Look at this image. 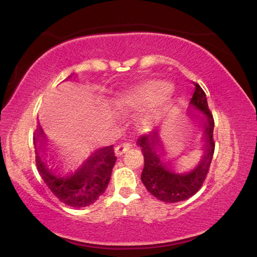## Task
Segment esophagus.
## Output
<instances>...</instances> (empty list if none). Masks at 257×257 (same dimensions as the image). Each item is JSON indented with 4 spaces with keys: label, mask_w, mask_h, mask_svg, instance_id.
I'll list each match as a JSON object with an SVG mask.
<instances>
[{
    "label": "esophagus",
    "mask_w": 257,
    "mask_h": 257,
    "mask_svg": "<svg viewBox=\"0 0 257 257\" xmlns=\"http://www.w3.org/2000/svg\"><path fill=\"white\" fill-rule=\"evenodd\" d=\"M130 148H132V145H130L129 143L121 144V145L117 146V148H115V154H117V155H122L125 152H128Z\"/></svg>",
    "instance_id": "1"
}]
</instances>
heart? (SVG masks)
<instances>
[{"instance_id": "obj_1", "label": "heart", "mask_w": 257, "mask_h": 257, "mask_svg": "<svg viewBox=\"0 0 257 257\" xmlns=\"http://www.w3.org/2000/svg\"><path fill=\"white\" fill-rule=\"evenodd\" d=\"M170 91V84L158 80H150L120 93L117 97V103L123 108H136L153 99L156 94L167 95Z\"/></svg>"}]
</instances>
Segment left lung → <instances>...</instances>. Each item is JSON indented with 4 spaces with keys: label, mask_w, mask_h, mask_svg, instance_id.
<instances>
[{
    "label": "left lung",
    "mask_w": 257,
    "mask_h": 257,
    "mask_svg": "<svg viewBox=\"0 0 257 257\" xmlns=\"http://www.w3.org/2000/svg\"><path fill=\"white\" fill-rule=\"evenodd\" d=\"M195 91L190 100L196 109L205 115V134H206V154L204 159L193 172L184 175L175 174L170 166H166L160 162L157 154V147L160 146L157 132L149 135L140 136L137 145L142 147L145 166L142 174V180L148 192L156 198L165 203H178L192 197L202 187L212 163L215 143L213 138L214 118L208 108L207 99L204 90L198 83H195Z\"/></svg>",
    "instance_id": "obj_1"
}]
</instances>
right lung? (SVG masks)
<instances>
[{
  "mask_svg": "<svg viewBox=\"0 0 257 257\" xmlns=\"http://www.w3.org/2000/svg\"><path fill=\"white\" fill-rule=\"evenodd\" d=\"M42 130L39 128L33 136V144L35 164L45 185L60 202L70 207L80 208L93 204L104 193L111 178L112 168L117 160L113 146L98 149L78 172L62 178L55 176L40 158L37 144L42 140Z\"/></svg>",
  "mask_w": 257,
  "mask_h": 257,
  "instance_id": "right-lung-1",
  "label": "right lung"
}]
</instances>
